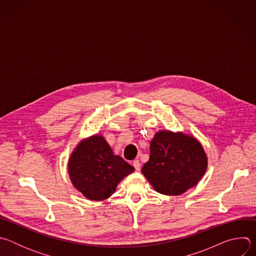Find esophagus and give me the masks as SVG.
<instances>
[{
	"label": "esophagus",
	"mask_w": 256,
	"mask_h": 256,
	"mask_svg": "<svg viewBox=\"0 0 256 256\" xmlns=\"http://www.w3.org/2000/svg\"><path fill=\"white\" fill-rule=\"evenodd\" d=\"M132 166L134 167V169H136V171H140V163L138 162V160H134V161L132 162Z\"/></svg>",
	"instance_id": "esophagus-1"
}]
</instances>
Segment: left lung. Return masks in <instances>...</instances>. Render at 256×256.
Returning a JSON list of instances; mask_svg holds the SVG:
<instances>
[{"mask_svg":"<svg viewBox=\"0 0 256 256\" xmlns=\"http://www.w3.org/2000/svg\"><path fill=\"white\" fill-rule=\"evenodd\" d=\"M206 168V154L194 136L159 130L151 140L150 159L142 172L157 192L180 196L198 184Z\"/></svg>","mask_w":256,"mask_h":256,"instance_id":"obj_1","label":"left lung"}]
</instances>
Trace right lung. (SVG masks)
Wrapping results in <instances>:
<instances>
[{"instance_id":"obj_1","label":"right lung","mask_w":256,"mask_h":256,"mask_svg":"<svg viewBox=\"0 0 256 256\" xmlns=\"http://www.w3.org/2000/svg\"><path fill=\"white\" fill-rule=\"evenodd\" d=\"M134 171L132 165L114 155L101 134L82 140L68 163L72 184L86 198L95 202L112 196L120 182Z\"/></svg>"}]
</instances>
